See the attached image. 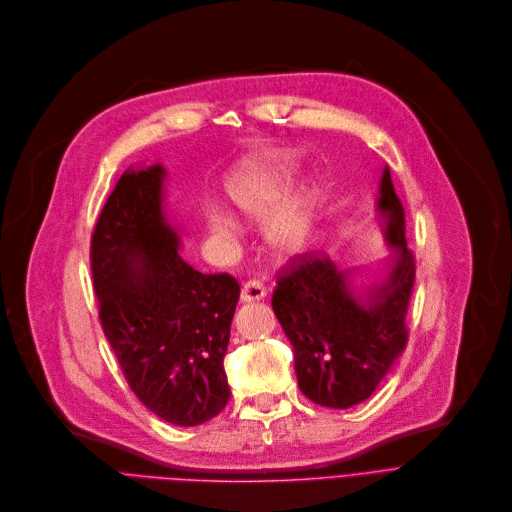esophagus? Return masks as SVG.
Instances as JSON below:
<instances>
[{"label": "esophagus", "instance_id": "obj_1", "mask_svg": "<svg viewBox=\"0 0 512 512\" xmlns=\"http://www.w3.org/2000/svg\"><path fill=\"white\" fill-rule=\"evenodd\" d=\"M264 296H266V290H264L262 282H258V280H248V282L242 286V292H240V300H242V302L262 300Z\"/></svg>", "mask_w": 512, "mask_h": 512}]
</instances>
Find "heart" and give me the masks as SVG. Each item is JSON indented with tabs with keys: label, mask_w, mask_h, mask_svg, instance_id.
Instances as JSON below:
<instances>
[{
	"label": "heart",
	"mask_w": 512,
	"mask_h": 512,
	"mask_svg": "<svg viewBox=\"0 0 512 512\" xmlns=\"http://www.w3.org/2000/svg\"><path fill=\"white\" fill-rule=\"evenodd\" d=\"M296 177L298 161L294 155L274 153L246 161L226 183L230 210L238 224L254 226L271 218L267 219L264 240L272 254L280 258L298 254L309 242L321 201V189L311 185L290 197L279 209L277 206ZM208 230L224 242H236V226L224 216H212Z\"/></svg>",
	"instance_id": "heart-1"
}]
</instances>
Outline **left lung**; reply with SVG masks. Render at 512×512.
I'll return each mask as SVG.
<instances>
[{"label": "left lung", "mask_w": 512, "mask_h": 512, "mask_svg": "<svg viewBox=\"0 0 512 512\" xmlns=\"http://www.w3.org/2000/svg\"><path fill=\"white\" fill-rule=\"evenodd\" d=\"M377 214L383 240L395 252L379 284L357 292L353 270L309 252L290 260L272 294L274 315L294 349L300 391L335 410L365 401L407 343L405 315L416 260L407 250L403 206L389 167L381 175Z\"/></svg>", "instance_id": "8db88e82"}]
</instances>
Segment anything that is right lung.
Segmentation results:
<instances>
[{"instance_id": "add662e5", "label": "right lung", "mask_w": 512, "mask_h": 512, "mask_svg": "<svg viewBox=\"0 0 512 512\" xmlns=\"http://www.w3.org/2000/svg\"><path fill=\"white\" fill-rule=\"evenodd\" d=\"M165 177L159 163L121 175L94 226L90 266L102 331L129 387L155 416L189 428L230 399L224 355L240 284L179 256Z\"/></svg>"}]
</instances>
